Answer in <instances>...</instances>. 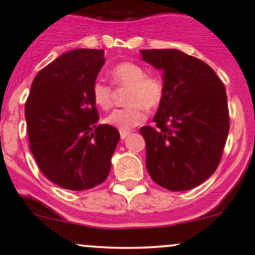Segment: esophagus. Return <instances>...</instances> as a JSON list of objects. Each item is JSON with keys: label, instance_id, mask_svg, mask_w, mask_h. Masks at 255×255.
<instances>
[{"label": "esophagus", "instance_id": "esophagus-1", "mask_svg": "<svg viewBox=\"0 0 255 255\" xmlns=\"http://www.w3.org/2000/svg\"><path fill=\"white\" fill-rule=\"evenodd\" d=\"M130 134L129 130H121L120 132V135H121V139H125L126 137H128V135Z\"/></svg>", "mask_w": 255, "mask_h": 255}]
</instances>
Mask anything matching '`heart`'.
Listing matches in <instances>:
<instances>
[{"label":"heart","instance_id":"heart-1","mask_svg":"<svg viewBox=\"0 0 255 255\" xmlns=\"http://www.w3.org/2000/svg\"><path fill=\"white\" fill-rule=\"evenodd\" d=\"M111 81L117 87H127L123 109L110 113L105 122L120 130H130L145 120V109L160 106L166 94L164 79L158 74H146L142 65L132 61L117 64L111 70ZM94 102L102 110H110L113 105V87L101 79L95 80L91 87Z\"/></svg>","mask_w":255,"mask_h":255}]
</instances>
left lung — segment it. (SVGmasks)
I'll return each mask as SVG.
<instances>
[{
	"mask_svg": "<svg viewBox=\"0 0 255 255\" xmlns=\"http://www.w3.org/2000/svg\"><path fill=\"white\" fill-rule=\"evenodd\" d=\"M144 61L164 71L166 94L144 126L145 165L170 191L194 189L217 169L230 130L226 87L210 65L176 49H145Z\"/></svg>",
	"mask_w": 255,
	"mask_h": 255,
	"instance_id": "1",
	"label": "left lung"
}]
</instances>
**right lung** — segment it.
<instances>
[{"label":"right lung","mask_w":255,"mask_h":255,"mask_svg":"<svg viewBox=\"0 0 255 255\" xmlns=\"http://www.w3.org/2000/svg\"><path fill=\"white\" fill-rule=\"evenodd\" d=\"M106 59L104 50L75 49L37 74L25 102L29 148L40 171L66 190L102 184L111 170L120 132L97 126L91 87Z\"/></svg>","instance_id":"obj_1"}]
</instances>
